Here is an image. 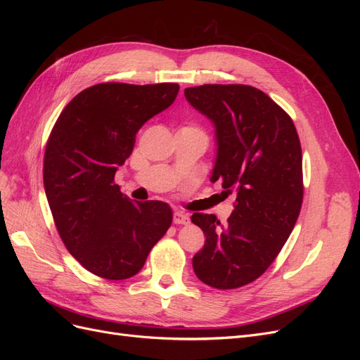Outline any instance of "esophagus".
I'll use <instances>...</instances> for the list:
<instances>
[{"mask_svg":"<svg viewBox=\"0 0 360 360\" xmlns=\"http://www.w3.org/2000/svg\"><path fill=\"white\" fill-rule=\"evenodd\" d=\"M172 221L176 225H186V224H189V216L186 213H183V212H176V213H174Z\"/></svg>","mask_w":360,"mask_h":360,"instance_id":"1","label":"esophagus"}]
</instances>
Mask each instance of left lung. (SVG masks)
Returning a JSON list of instances; mask_svg holds the SVG:
<instances>
[{"instance_id":"1","label":"left lung","mask_w":360,"mask_h":360,"mask_svg":"<svg viewBox=\"0 0 360 360\" xmlns=\"http://www.w3.org/2000/svg\"><path fill=\"white\" fill-rule=\"evenodd\" d=\"M186 101L214 124L217 155L212 181L237 197L230 219L193 213L204 236L195 275L219 290L259 278L285 245L303 200L302 148L291 117L261 90L205 84L184 90Z\"/></svg>"}]
</instances>
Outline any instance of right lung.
<instances>
[{"instance_id": "add662e5", "label": "right lung", "mask_w": 360, "mask_h": 360, "mask_svg": "<svg viewBox=\"0 0 360 360\" xmlns=\"http://www.w3.org/2000/svg\"><path fill=\"white\" fill-rule=\"evenodd\" d=\"M179 84H97L76 94L49 135L43 183L64 246L91 274L132 278L172 222L162 201L132 202L114 183L138 130L176 101Z\"/></svg>"}]
</instances>
